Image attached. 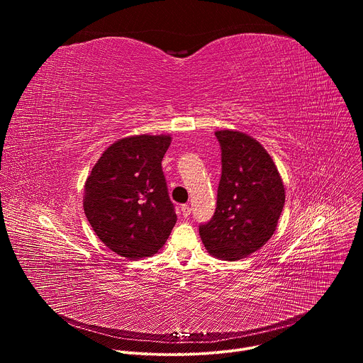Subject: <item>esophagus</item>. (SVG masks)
I'll return each mask as SVG.
<instances>
[{
	"label": "esophagus",
	"mask_w": 363,
	"mask_h": 363,
	"mask_svg": "<svg viewBox=\"0 0 363 363\" xmlns=\"http://www.w3.org/2000/svg\"><path fill=\"white\" fill-rule=\"evenodd\" d=\"M181 213H182V216L186 218V217H189V214H191V206L189 205H186V203H184V205H181Z\"/></svg>",
	"instance_id": "esophagus-1"
}]
</instances>
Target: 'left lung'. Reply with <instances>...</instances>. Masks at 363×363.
<instances>
[{
    "label": "left lung",
    "instance_id": "left-lung-1",
    "mask_svg": "<svg viewBox=\"0 0 363 363\" xmlns=\"http://www.w3.org/2000/svg\"><path fill=\"white\" fill-rule=\"evenodd\" d=\"M216 136L223 165L217 208L199 225V235L211 255L235 262L272 238L284 206V185L260 142L228 129Z\"/></svg>",
    "mask_w": 363,
    "mask_h": 363
}]
</instances>
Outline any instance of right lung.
Returning <instances> with one entry per match:
<instances>
[{
  "label": "right lung",
  "instance_id": "add662e5",
  "mask_svg": "<svg viewBox=\"0 0 363 363\" xmlns=\"http://www.w3.org/2000/svg\"><path fill=\"white\" fill-rule=\"evenodd\" d=\"M169 145V135L119 139L86 179L87 221L103 244L128 260L157 254L177 223L162 171Z\"/></svg>",
  "mask_w": 363,
  "mask_h": 363
}]
</instances>
